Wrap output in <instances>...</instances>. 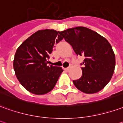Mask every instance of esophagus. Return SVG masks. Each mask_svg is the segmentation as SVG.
<instances>
[{
  "label": "esophagus",
  "instance_id": "34e87169",
  "mask_svg": "<svg viewBox=\"0 0 123 123\" xmlns=\"http://www.w3.org/2000/svg\"><path fill=\"white\" fill-rule=\"evenodd\" d=\"M70 67H67V68H64V70H67V71H68V70H70Z\"/></svg>",
  "mask_w": 123,
  "mask_h": 123
}]
</instances>
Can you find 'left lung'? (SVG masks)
<instances>
[{"label": "left lung", "instance_id": "left-lung-1", "mask_svg": "<svg viewBox=\"0 0 123 123\" xmlns=\"http://www.w3.org/2000/svg\"><path fill=\"white\" fill-rule=\"evenodd\" d=\"M77 55L84 56L82 76L73 80L74 86L86 94L101 91L114 73L115 56L105 38L86 27L78 26L59 32Z\"/></svg>", "mask_w": 123, "mask_h": 123}]
</instances>
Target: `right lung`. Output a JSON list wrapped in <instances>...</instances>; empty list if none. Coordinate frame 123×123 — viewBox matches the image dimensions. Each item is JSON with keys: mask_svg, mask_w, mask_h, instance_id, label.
<instances>
[{"mask_svg": "<svg viewBox=\"0 0 123 123\" xmlns=\"http://www.w3.org/2000/svg\"><path fill=\"white\" fill-rule=\"evenodd\" d=\"M59 33L49 29L38 31L17 49L14 70L20 83L31 93L41 95L52 91L63 71L47 61L55 44L62 39Z\"/></svg>", "mask_w": 123, "mask_h": 123, "instance_id": "right-lung-1", "label": "right lung"}]
</instances>
